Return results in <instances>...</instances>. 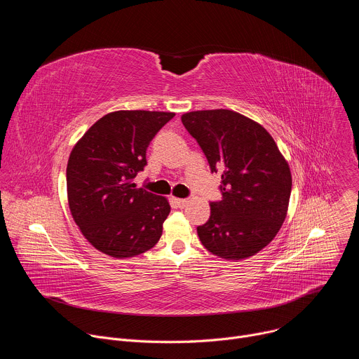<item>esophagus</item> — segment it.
<instances>
[{"mask_svg":"<svg viewBox=\"0 0 359 359\" xmlns=\"http://www.w3.org/2000/svg\"><path fill=\"white\" fill-rule=\"evenodd\" d=\"M173 201L176 203V206H177V208H180V209H183V208L186 206V204L189 203V200H187V198H173Z\"/></svg>","mask_w":359,"mask_h":359,"instance_id":"obj_1","label":"esophagus"}]
</instances>
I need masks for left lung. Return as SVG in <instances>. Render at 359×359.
Returning <instances> with one entry per match:
<instances>
[{"label":"left lung","instance_id":"obj_1","mask_svg":"<svg viewBox=\"0 0 359 359\" xmlns=\"http://www.w3.org/2000/svg\"><path fill=\"white\" fill-rule=\"evenodd\" d=\"M212 173L222 176V200L210 201V219L197 227L201 244L226 260L264 248L288 209L291 173L271 135L257 122L227 109L182 116Z\"/></svg>","mask_w":359,"mask_h":359}]
</instances>
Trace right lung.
<instances>
[{
    "mask_svg": "<svg viewBox=\"0 0 359 359\" xmlns=\"http://www.w3.org/2000/svg\"><path fill=\"white\" fill-rule=\"evenodd\" d=\"M175 116L172 112L118 111L92 125L71 151L68 201L85 238L99 251L123 259L155 245L170 213L165 197L136 187L146 149Z\"/></svg>",
    "mask_w": 359,
    "mask_h": 359,
    "instance_id": "right-lung-1",
    "label": "right lung"
}]
</instances>
